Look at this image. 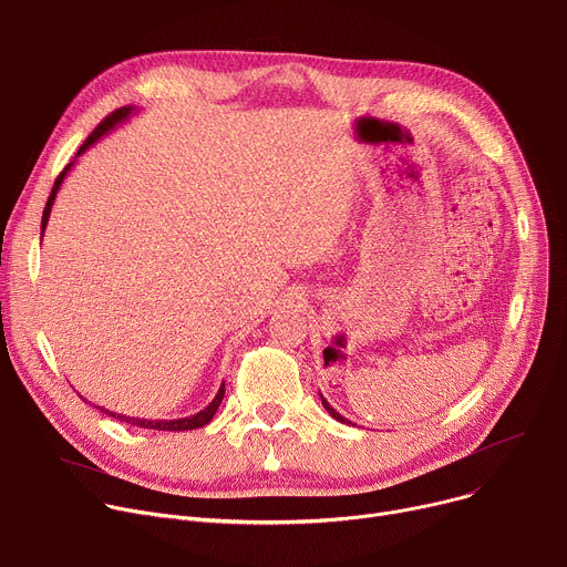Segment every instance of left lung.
Returning <instances> with one entry per match:
<instances>
[{
  "label": "left lung",
  "mask_w": 567,
  "mask_h": 567,
  "mask_svg": "<svg viewBox=\"0 0 567 567\" xmlns=\"http://www.w3.org/2000/svg\"><path fill=\"white\" fill-rule=\"evenodd\" d=\"M321 403H323V408L328 410V414H330V417H332V420H337V422H342V424H351V422H347V420L342 417V414H339V412H337V410H334V408H332V405H330V403L326 401V396H323V394H321Z\"/></svg>",
  "instance_id": "obj_1"
}]
</instances>
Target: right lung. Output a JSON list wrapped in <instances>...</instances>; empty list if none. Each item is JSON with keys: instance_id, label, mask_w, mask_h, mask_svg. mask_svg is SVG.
I'll list each match as a JSON object with an SVG mask.
<instances>
[{"instance_id": "add662e5", "label": "right lung", "mask_w": 567, "mask_h": 567, "mask_svg": "<svg viewBox=\"0 0 567 567\" xmlns=\"http://www.w3.org/2000/svg\"><path fill=\"white\" fill-rule=\"evenodd\" d=\"M132 113H136L134 106H121V109H116L113 113H109V116L91 132V136L84 141V145L78 150V155H74V159L61 171V175L56 177V182H54V186H52V194H50V198H48V205H45V209H43L41 237H43V233H45V228H48V220H50V212H52L54 198H56V194H59V188H61L65 175H68L70 168L74 166V162H78V157L84 155L86 150H89L93 143H97L104 134H109L111 130H116L118 125H123V123L132 116ZM223 394H225V383H220L216 396L212 399V403H209L207 408H203V410L196 412V414H188V417H179V420H141V417H127V414H121V412H111V410H106V408H102V405H95V408H97L100 412H106L109 417H113V420H121V422L132 424V426H138V429H153V431H194V429H203L205 424L212 422V417H214L218 405H220V401H223ZM82 399H84V396H82ZM84 401H86V399H84Z\"/></svg>"}]
</instances>
